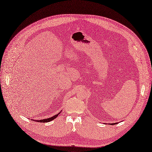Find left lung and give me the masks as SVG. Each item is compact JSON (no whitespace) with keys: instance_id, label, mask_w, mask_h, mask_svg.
Listing matches in <instances>:
<instances>
[{"instance_id":"8db88e82","label":"left lung","mask_w":152,"mask_h":152,"mask_svg":"<svg viewBox=\"0 0 152 152\" xmlns=\"http://www.w3.org/2000/svg\"><path fill=\"white\" fill-rule=\"evenodd\" d=\"M117 123H113V124H110V125H112V124H113V125H114V124H116Z\"/></svg>"}]
</instances>
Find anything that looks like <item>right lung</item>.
I'll list each match as a JSON object with an SVG mask.
<instances>
[{"label": "right lung", "instance_id": "1", "mask_svg": "<svg viewBox=\"0 0 152 152\" xmlns=\"http://www.w3.org/2000/svg\"><path fill=\"white\" fill-rule=\"evenodd\" d=\"M61 112H59L58 114H56V115H54L53 117H50V118H45V119H42V120H40V121H37V122H50V121H53V120H54V118H56L58 116V115L61 113ZM31 120H33V119H31ZM34 121H35V120H34Z\"/></svg>", "mask_w": 152, "mask_h": 152}]
</instances>
